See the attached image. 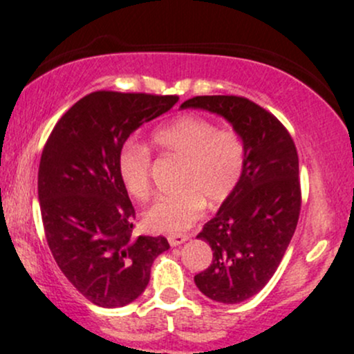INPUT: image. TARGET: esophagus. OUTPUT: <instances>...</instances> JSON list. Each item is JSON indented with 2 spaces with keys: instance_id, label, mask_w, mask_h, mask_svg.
Instances as JSON below:
<instances>
[{
  "instance_id": "34e87169",
  "label": "esophagus",
  "mask_w": 354,
  "mask_h": 354,
  "mask_svg": "<svg viewBox=\"0 0 354 354\" xmlns=\"http://www.w3.org/2000/svg\"><path fill=\"white\" fill-rule=\"evenodd\" d=\"M186 241H188V234H169L168 236V243L171 246H180Z\"/></svg>"
}]
</instances>
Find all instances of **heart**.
Listing matches in <instances>:
<instances>
[{"instance_id":"heart-1","label":"heart","mask_w":354,"mask_h":354,"mask_svg":"<svg viewBox=\"0 0 354 354\" xmlns=\"http://www.w3.org/2000/svg\"><path fill=\"white\" fill-rule=\"evenodd\" d=\"M154 148L181 160L178 193L158 200L146 209L145 225L156 233L178 234L200 218L208 206L225 203L245 171V143L236 131L219 129L198 115H181L151 135ZM151 154L136 141H128L118 154V173L126 191L145 201L151 194Z\"/></svg>"}]
</instances>
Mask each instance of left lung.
<instances>
[{
  "label": "left lung",
  "instance_id": "left-lung-1",
  "mask_svg": "<svg viewBox=\"0 0 354 354\" xmlns=\"http://www.w3.org/2000/svg\"><path fill=\"white\" fill-rule=\"evenodd\" d=\"M180 108L225 118L245 143L241 181L196 236L211 246L213 261L194 283L213 301H246L274 274L298 225L296 146L271 113L241 96H196Z\"/></svg>",
  "mask_w": 354,
  "mask_h": 354
}]
</instances>
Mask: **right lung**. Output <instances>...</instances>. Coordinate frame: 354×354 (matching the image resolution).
<instances>
[{
    "instance_id": "right-lung-1",
    "label": "right lung",
    "mask_w": 354,
    "mask_h": 354,
    "mask_svg": "<svg viewBox=\"0 0 354 354\" xmlns=\"http://www.w3.org/2000/svg\"><path fill=\"white\" fill-rule=\"evenodd\" d=\"M178 96L95 91L61 116L44 145L38 200L53 258L84 298L101 308L135 301L149 283L165 236H133L135 208L118 154L129 135L169 111Z\"/></svg>"
}]
</instances>
